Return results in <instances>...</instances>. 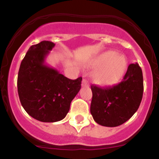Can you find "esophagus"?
<instances>
[{"label": "esophagus", "mask_w": 159, "mask_h": 159, "mask_svg": "<svg viewBox=\"0 0 159 159\" xmlns=\"http://www.w3.org/2000/svg\"><path fill=\"white\" fill-rule=\"evenodd\" d=\"M82 86L83 87H87L88 86V82L87 80H85V79H84L82 80Z\"/></svg>", "instance_id": "1"}]
</instances>
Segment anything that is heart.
<instances>
[{"mask_svg": "<svg viewBox=\"0 0 159 159\" xmlns=\"http://www.w3.org/2000/svg\"><path fill=\"white\" fill-rule=\"evenodd\" d=\"M88 67H98L93 74V81L100 86L116 84L127 68V60L123 55L106 51L97 56L88 64Z\"/></svg>", "mask_w": 159, "mask_h": 159, "instance_id": "b5f03b06", "label": "heart"}]
</instances>
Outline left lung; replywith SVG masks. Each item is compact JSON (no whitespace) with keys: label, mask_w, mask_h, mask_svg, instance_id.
I'll return each mask as SVG.
<instances>
[{"label":"left lung","mask_w":159,"mask_h":159,"mask_svg":"<svg viewBox=\"0 0 159 159\" xmlns=\"http://www.w3.org/2000/svg\"><path fill=\"white\" fill-rule=\"evenodd\" d=\"M91 114L98 124L114 127L122 125L137 111L143 94V71L130 64L119 84L108 88L91 86Z\"/></svg>","instance_id":"1"}]
</instances>
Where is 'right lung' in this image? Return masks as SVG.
Returning <instances> with one entry per match:
<instances>
[{
    "label": "right lung",
    "mask_w": 159,
    "mask_h": 159,
    "mask_svg": "<svg viewBox=\"0 0 159 159\" xmlns=\"http://www.w3.org/2000/svg\"><path fill=\"white\" fill-rule=\"evenodd\" d=\"M54 47V43L47 40L31 46L18 72L17 90L22 107L29 116L43 123L64 119L81 88V77L70 80L45 64Z\"/></svg>",
    "instance_id": "right-lung-1"
}]
</instances>
